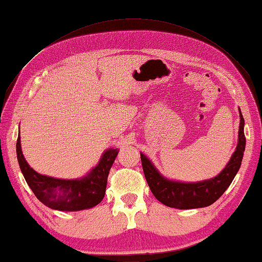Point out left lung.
Returning a JSON list of instances; mask_svg holds the SVG:
<instances>
[{"label": "left lung", "mask_w": 262, "mask_h": 262, "mask_svg": "<svg viewBox=\"0 0 262 262\" xmlns=\"http://www.w3.org/2000/svg\"><path fill=\"white\" fill-rule=\"evenodd\" d=\"M240 124L238 133V144L234 152L220 173L211 179L198 182H182L170 180L162 176L149 158L143 153L141 156L142 168L145 180L153 195L163 205L176 209H196L212 205L230 186L235 174L240 169L246 148L245 120L239 109Z\"/></svg>", "instance_id": "obj_1"}]
</instances>
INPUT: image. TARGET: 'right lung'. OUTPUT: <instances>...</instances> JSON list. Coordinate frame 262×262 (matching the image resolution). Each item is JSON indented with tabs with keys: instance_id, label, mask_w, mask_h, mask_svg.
Here are the masks:
<instances>
[{
	"instance_id": "right-lung-1",
	"label": "right lung",
	"mask_w": 262,
	"mask_h": 262,
	"mask_svg": "<svg viewBox=\"0 0 262 262\" xmlns=\"http://www.w3.org/2000/svg\"><path fill=\"white\" fill-rule=\"evenodd\" d=\"M118 153V149L105 150L99 163L84 177L59 179L32 169L22 153L20 133L16 141L17 161L25 181L43 205L60 211H80L99 205L104 198L107 176Z\"/></svg>"
}]
</instances>
